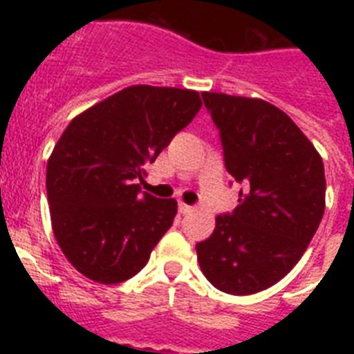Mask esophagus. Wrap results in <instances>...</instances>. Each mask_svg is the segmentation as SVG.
<instances>
[{"label": "esophagus", "instance_id": "obj_1", "mask_svg": "<svg viewBox=\"0 0 354 354\" xmlns=\"http://www.w3.org/2000/svg\"><path fill=\"white\" fill-rule=\"evenodd\" d=\"M178 211H180L182 215H189V213L193 211V207L187 204H183V202H178Z\"/></svg>", "mask_w": 354, "mask_h": 354}]
</instances>
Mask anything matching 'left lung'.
I'll return each mask as SVG.
<instances>
[{
  "label": "left lung",
  "mask_w": 354,
  "mask_h": 354,
  "mask_svg": "<svg viewBox=\"0 0 354 354\" xmlns=\"http://www.w3.org/2000/svg\"><path fill=\"white\" fill-rule=\"evenodd\" d=\"M202 99L221 133L226 171L244 191L196 244L198 263L215 288L248 296L283 279L313 241L325 211L324 161L274 104L209 91Z\"/></svg>",
  "instance_id": "obj_1"
}]
</instances>
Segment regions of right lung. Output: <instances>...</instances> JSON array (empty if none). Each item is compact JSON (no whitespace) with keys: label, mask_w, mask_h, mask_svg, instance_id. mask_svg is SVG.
I'll return each instance as SVG.
<instances>
[{"label":"right lung","mask_w":354,"mask_h":354,"mask_svg":"<svg viewBox=\"0 0 354 354\" xmlns=\"http://www.w3.org/2000/svg\"><path fill=\"white\" fill-rule=\"evenodd\" d=\"M200 108L198 91L130 86L64 130L47 161V200L58 246L88 279L118 285L149 263L178 205L136 182Z\"/></svg>","instance_id":"obj_1"}]
</instances>
